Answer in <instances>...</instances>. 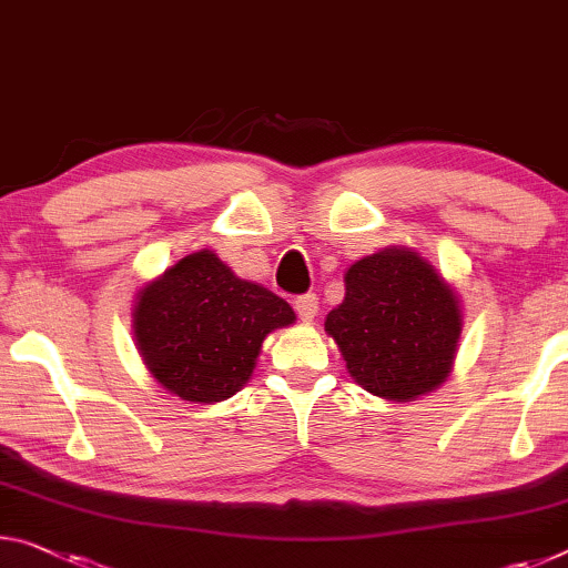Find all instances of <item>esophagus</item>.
<instances>
[{
    "label": "esophagus",
    "instance_id": "obj_1",
    "mask_svg": "<svg viewBox=\"0 0 568 568\" xmlns=\"http://www.w3.org/2000/svg\"><path fill=\"white\" fill-rule=\"evenodd\" d=\"M295 311L303 323H311L318 316V298L313 293H305L301 298H295Z\"/></svg>",
    "mask_w": 568,
    "mask_h": 568
}]
</instances>
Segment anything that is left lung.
<instances>
[{
	"label": "left lung",
	"mask_w": 568,
	"mask_h": 568,
	"mask_svg": "<svg viewBox=\"0 0 568 568\" xmlns=\"http://www.w3.org/2000/svg\"><path fill=\"white\" fill-rule=\"evenodd\" d=\"M346 298L326 316L362 389L386 402H412L443 386L463 333L453 283L409 247H384L346 270Z\"/></svg>",
	"instance_id": "8db88e82"
}]
</instances>
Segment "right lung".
Here are the masks:
<instances>
[{"label":"right lung","mask_w":568,"mask_h":568,"mask_svg":"<svg viewBox=\"0 0 568 568\" xmlns=\"http://www.w3.org/2000/svg\"><path fill=\"white\" fill-rule=\"evenodd\" d=\"M131 316L143 366L189 404L235 397L255 372L263 341L295 323L291 305L242 281L214 250L192 252L149 281Z\"/></svg>","instance_id":"right-lung-1"}]
</instances>
